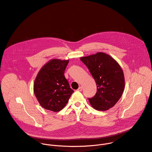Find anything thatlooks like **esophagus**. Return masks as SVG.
Masks as SVG:
<instances>
[{
	"label": "esophagus",
	"mask_w": 152,
	"mask_h": 152,
	"mask_svg": "<svg viewBox=\"0 0 152 152\" xmlns=\"http://www.w3.org/2000/svg\"><path fill=\"white\" fill-rule=\"evenodd\" d=\"M82 86H80V87L77 89V91H82Z\"/></svg>",
	"instance_id": "1"
}]
</instances>
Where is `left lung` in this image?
<instances>
[{"mask_svg":"<svg viewBox=\"0 0 152 152\" xmlns=\"http://www.w3.org/2000/svg\"><path fill=\"white\" fill-rule=\"evenodd\" d=\"M88 67L97 85L96 95L88 100L98 111L113 107L121 97L124 88L123 72L118 63L103 52L80 58Z\"/></svg>","mask_w":152,"mask_h":152,"instance_id":"1","label":"left lung"}]
</instances>
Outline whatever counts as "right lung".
Masks as SVG:
<instances>
[{
	"label": "right lung",
	"instance_id": "1",
	"mask_svg": "<svg viewBox=\"0 0 152 152\" xmlns=\"http://www.w3.org/2000/svg\"><path fill=\"white\" fill-rule=\"evenodd\" d=\"M69 62L52 59L41 69L35 78L34 94L40 105L46 110L53 112L62 110L74 92L64 76Z\"/></svg>",
	"mask_w": 152,
	"mask_h": 152
}]
</instances>
